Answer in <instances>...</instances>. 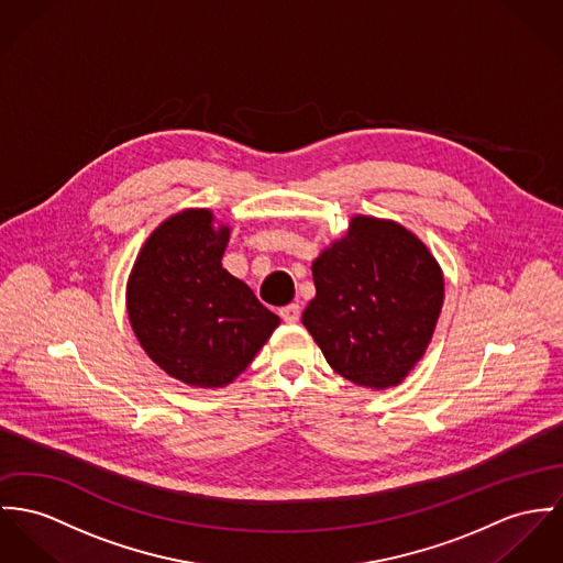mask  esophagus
<instances>
[{
  "mask_svg": "<svg viewBox=\"0 0 563 563\" xmlns=\"http://www.w3.org/2000/svg\"><path fill=\"white\" fill-rule=\"evenodd\" d=\"M280 317H283L285 323H298V319H300V306H298V303L283 306V308H280Z\"/></svg>",
  "mask_w": 563,
  "mask_h": 563,
  "instance_id": "34e87169",
  "label": "esophagus"
}]
</instances>
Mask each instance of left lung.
Instances as JSON below:
<instances>
[{
	"mask_svg": "<svg viewBox=\"0 0 563 563\" xmlns=\"http://www.w3.org/2000/svg\"><path fill=\"white\" fill-rule=\"evenodd\" d=\"M312 280L302 323L328 364L362 388L398 386L443 306V272L427 244L400 222L357 214L312 261Z\"/></svg>",
	"mask_w": 563,
	"mask_h": 563,
	"instance_id": "obj_1",
	"label": "left lung"
}]
</instances>
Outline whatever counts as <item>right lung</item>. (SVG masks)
<instances>
[{"instance_id":"1","label":"right lung","mask_w":563,"mask_h":563,"mask_svg":"<svg viewBox=\"0 0 563 563\" xmlns=\"http://www.w3.org/2000/svg\"><path fill=\"white\" fill-rule=\"evenodd\" d=\"M229 233L212 210H181L150 233L130 269L126 308L136 341L190 388L229 386L280 323L222 267Z\"/></svg>"}]
</instances>
